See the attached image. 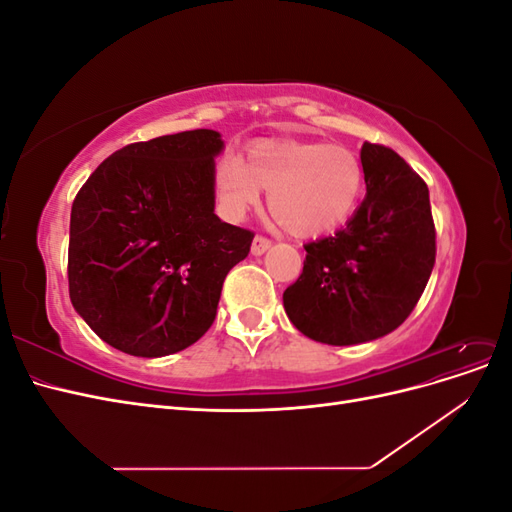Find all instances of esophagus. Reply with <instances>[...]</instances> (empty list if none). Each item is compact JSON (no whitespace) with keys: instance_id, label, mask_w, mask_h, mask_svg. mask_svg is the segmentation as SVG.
<instances>
[{"instance_id":"esophagus-1","label":"esophagus","mask_w":512,"mask_h":512,"mask_svg":"<svg viewBox=\"0 0 512 512\" xmlns=\"http://www.w3.org/2000/svg\"><path fill=\"white\" fill-rule=\"evenodd\" d=\"M269 247H271V241H269L267 237L256 235L254 241H252V254H254V256H262V254H265V252L269 250Z\"/></svg>"}]
</instances>
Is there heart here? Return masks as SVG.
Wrapping results in <instances>:
<instances>
[{
    "label": "heart",
    "mask_w": 512,
    "mask_h": 512,
    "mask_svg": "<svg viewBox=\"0 0 512 512\" xmlns=\"http://www.w3.org/2000/svg\"><path fill=\"white\" fill-rule=\"evenodd\" d=\"M363 166L342 145L269 141L247 151L245 162L222 156L213 185L222 213L239 220L269 190V211L299 237L327 232L350 218L363 192Z\"/></svg>",
    "instance_id": "obj_1"
}]
</instances>
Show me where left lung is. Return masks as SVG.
<instances>
[{
    "label": "left lung",
    "instance_id": "left-lung-1",
    "mask_svg": "<svg viewBox=\"0 0 512 512\" xmlns=\"http://www.w3.org/2000/svg\"><path fill=\"white\" fill-rule=\"evenodd\" d=\"M367 194L346 228L305 245L299 280L284 290L290 322L309 339L352 346L404 322L436 262L427 183L384 145L363 143Z\"/></svg>",
    "mask_w": 512,
    "mask_h": 512
}]
</instances>
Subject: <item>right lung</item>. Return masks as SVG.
<instances>
[{"label":"right lung","instance_id":"1","mask_svg":"<svg viewBox=\"0 0 512 512\" xmlns=\"http://www.w3.org/2000/svg\"><path fill=\"white\" fill-rule=\"evenodd\" d=\"M222 149L215 130L132 143L108 156L76 194L70 301L108 346L156 359L209 331L226 275L254 239L213 213Z\"/></svg>","mask_w":512,"mask_h":512}]
</instances>
